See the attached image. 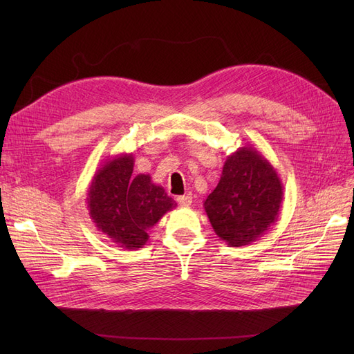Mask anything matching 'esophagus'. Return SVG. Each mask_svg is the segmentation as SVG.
<instances>
[{
    "label": "esophagus",
    "mask_w": 354,
    "mask_h": 354,
    "mask_svg": "<svg viewBox=\"0 0 354 354\" xmlns=\"http://www.w3.org/2000/svg\"><path fill=\"white\" fill-rule=\"evenodd\" d=\"M177 202H178V205H181V207H189L192 203V195L187 194V195H183V196H178Z\"/></svg>",
    "instance_id": "obj_1"
}]
</instances>
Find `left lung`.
Listing matches in <instances>:
<instances>
[{"label": "left lung", "instance_id": "obj_1", "mask_svg": "<svg viewBox=\"0 0 354 354\" xmlns=\"http://www.w3.org/2000/svg\"><path fill=\"white\" fill-rule=\"evenodd\" d=\"M282 181L274 167L257 149L242 146L226 158L217 187L203 201L217 236L229 246L259 238L279 217Z\"/></svg>", "mask_w": 354, "mask_h": 354}]
</instances>
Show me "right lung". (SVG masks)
<instances>
[{"label":"right lung","mask_w":354,"mask_h":354,"mask_svg":"<svg viewBox=\"0 0 354 354\" xmlns=\"http://www.w3.org/2000/svg\"><path fill=\"white\" fill-rule=\"evenodd\" d=\"M133 153L108 158L88 187L87 208L95 227L125 250L143 248L147 230L177 207L149 174L133 176Z\"/></svg>","instance_id":"right-lung-1"}]
</instances>
